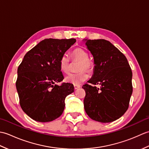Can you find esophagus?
Listing matches in <instances>:
<instances>
[{
	"instance_id": "1",
	"label": "esophagus",
	"mask_w": 149,
	"mask_h": 149,
	"mask_svg": "<svg viewBox=\"0 0 149 149\" xmlns=\"http://www.w3.org/2000/svg\"><path fill=\"white\" fill-rule=\"evenodd\" d=\"M81 86H79V85H74V89L75 90H77L78 88H79Z\"/></svg>"
}]
</instances>
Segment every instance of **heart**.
<instances>
[{
  "mask_svg": "<svg viewBox=\"0 0 149 149\" xmlns=\"http://www.w3.org/2000/svg\"><path fill=\"white\" fill-rule=\"evenodd\" d=\"M72 59L73 61L77 60L79 61L80 63L78 66L77 70L79 72L70 74L65 78V81L68 83H71L74 85H79L88 79V73L93 70L95 64L92 60L89 58L88 53L81 48H76L72 52ZM60 70L63 72L67 74L70 72V58L66 54H64L59 59V62ZM86 69V71L84 70Z\"/></svg>",
  "mask_w": 149,
  "mask_h": 149,
  "instance_id": "heart-1",
  "label": "heart"
}]
</instances>
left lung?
I'll return each instance as SVG.
<instances>
[{
    "label": "left lung",
    "mask_w": 149,
    "mask_h": 149,
    "mask_svg": "<svg viewBox=\"0 0 149 149\" xmlns=\"http://www.w3.org/2000/svg\"><path fill=\"white\" fill-rule=\"evenodd\" d=\"M94 59V74L83 88L84 107L93 120L108 123L127 110L132 93V73L126 57L106 40H86ZM100 85V88L96 86Z\"/></svg>",
    "instance_id": "8db88e82"
}]
</instances>
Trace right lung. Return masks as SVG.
I'll list each match as a JSON object with an SVG mask.
<instances>
[{
  "label": "right lung",
  "instance_id": "obj_1",
  "mask_svg": "<svg viewBox=\"0 0 149 149\" xmlns=\"http://www.w3.org/2000/svg\"><path fill=\"white\" fill-rule=\"evenodd\" d=\"M76 40L45 39L28 51L18 68L16 87L22 110L40 122L58 118L65 109L66 97L74 91V85L63 83L61 57Z\"/></svg>",
  "mask_w": 149,
  "mask_h": 149
}]
</instances>
